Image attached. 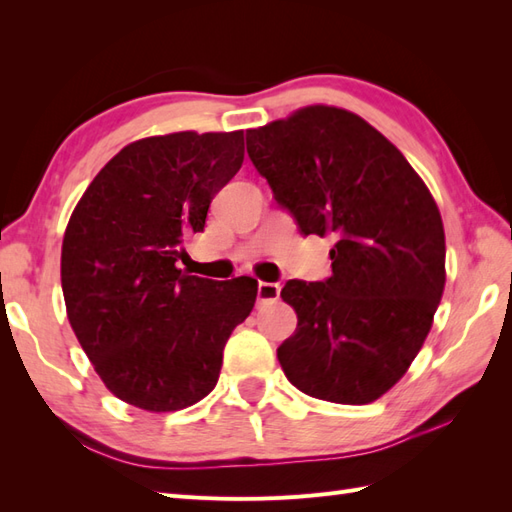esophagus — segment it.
Listing matches in <instances>:
<instances>
[{
    "label": "esophagus",
    "instance_id": "esophagus-1",
    "mask_svg": "<svg viewBox=\"0 0 512 512\" xmlns=\"http://www.w3.org/2000/svg\"><path fill=\"white\" fill-rule=\"evenodd\" d=\"M280 295L278 282H258V300L260 302H274Z\"/></svg>",
    "mask_w": 512,
    "mask_h": 512
}]
</instances>
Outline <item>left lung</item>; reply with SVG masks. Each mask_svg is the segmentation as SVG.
Here are the masks:
<instances>
[{
  "mask_svg": "<svg viewBox=\"0 0 512 512\" xmlns=\"http://www.w3.org/2000/svg\"><path fill=\"white\" fill-rule=\"evenodd\" d=\"M247 155L300 234H335L333 276L280 291L298 328L278 348L315 399L377 401L410 368L445 289L434 197L396 146L337 107H306L247 131Z\"/></svg>",
  "mask_w": 512,
  "mask_h": 512,
  "instance_id": "8db88e82",
  "label": "left lung"
}]
</instances>
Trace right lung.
<instances>
[{"mask_svg": "<svg viewBox=\"0 0 512 512\" xmlns=\"http://www.w3.org/2000/svg\"><path fill=\"white\" fill-rule=\"evenodd\" d=\"M243 131L138 140L94 177L67 223V317L98 377L120 401L177 412L219 381L223 348L252 313L254 278L177 269L214 195L243 164Z\"/></svg>", "mask_w": 512, "mask_h": 512, "instance_id": "add662e5", "label": "right lung"}]
</instances>
